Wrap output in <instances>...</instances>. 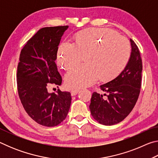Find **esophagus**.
Here are the masks:
<instances>
[{
    "label": "esophagus",
    "instance_id": "1",
    "mask_svg": "<svg viewBox=\"0 0 158 158\" xmlns=\"http://www.w3.org/2000/svg\"><path fill=\"white\" fill-rule=\"evenodd\" d=\"M79 92V89H73L71 90V95L73 96L76 95Z\"/></svg>",
    "mask_w": 158,
    "mask_h": 158
}]
</instances>
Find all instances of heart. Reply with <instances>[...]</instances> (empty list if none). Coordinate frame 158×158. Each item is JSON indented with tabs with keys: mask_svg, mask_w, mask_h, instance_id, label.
Wrapping results in <instances>:
<instances>
[{
	"mask_svg": "<svg viewBox=\"0 0 158 158\" xmlns=\"http://www.w3.org/2000/svg\"><path fill=\"white\" fill-rule=\"evenodd\" d=\"M84 56V65L65 74L67 86L81 89L99 79L108 81L121 73L129 61L130 47L123 36L103 28H93L77 34L75 44L64 41L58 48L57 61L63 69L76 65Z\"/></svg>",
	"mask_w": 158,
	"mask_h": 158,
	"instance_id": "b5f03b06",
	"label": "heart"
}]
</instances>
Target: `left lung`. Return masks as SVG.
Listing matches in <instances>:
<instances>
[{"label": "left lung", "instance_id": "1", "mask_svg": "<svg viewBox=\"0 0 158 158\" xmlns=\"http://www.w3.org/2000/svg\"><path fill=\"white\" fill-rule=\"evenodd\" d=\"M132 52L129 61L116 78L102 84L104 95L93 93L89 109L99 123L112 125L118 123L132 111L139 95L142 60L139 48L130 39Z\"/></svg>", "mask_w": 158, "mask_h": 158}]
</instances>
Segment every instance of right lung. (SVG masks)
I'll return each instance as SVG.
<instances>
[{
  "instance_id": "obj_1",
  "label": "right lung",
  "mask_w": 158,
  "mask_h": 158,
  "mask_svg": "<svg viewBox=\"0 0 158 158\" xmlns=\"http://www.w3.org/2000/svg\"><path fill=\"white\" fill-rule=\"evenodd\" d=\"M68 26L42 28L26 42L18 63V94L26 113L40 125L54 127L65 119L71 105L69 92L49 93L61 85L55 60L61 37Z\"/></svg>"
}]
</instances>
